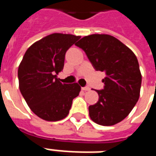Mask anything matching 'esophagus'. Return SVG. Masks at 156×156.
Wrapping results in <instances>:
<instances>
[{"label":"esophagus","mask_w":156,"mask_h":156,"mask_svg":"<svg viewBox=\"0 0 156 156\" xmlns=\"http://www.w3.org/2000/svg\"><path fill=\"white\" fill-rule=\"evenodd\" d=\"M83 90H85V91H87V90H90V88L89 87H82Z\"/></svg>","instance_id":"1"}]
</instances>
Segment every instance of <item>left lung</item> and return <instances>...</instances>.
<instances>
[{
  "label": "left lung",
  "instance_id": "8db88e82",
  "mask_svg": "<svg viewBox=\"0 0 156 156\" xmlns=\"http://www.w3.org/2000/svg\"><path fill=\"white\" fill-rule=\"evenodd\" d=\"M76 46L86 52L95 70L104 72L99 100L89 106V115L100 126H113L132 111L140 95L142 75L138 59L127 46L109 35H90Z\"/></svg>",
  "mask_w": 156,
  "mask_h": 156
}]
</instances>
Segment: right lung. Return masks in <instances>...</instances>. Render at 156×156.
<instances>
[{"label": "right lung", "mask_w": 156, "mask_h": 156, "mask_svg": "<svg viewBox=\"0 0 156 156\" xmlns=\"http://www.w3.org/2000/svg\"><path fill=\"white\" fill-rule=\"evenodd\" d=\"M80 36L54 33L33 44L18 67L21 94L34 113L43 120L57 121L67 116L73 100L79 95L78 83H61L67 50Z\"/></svg>", "instance_id": "add662e5"}]
</instances>
